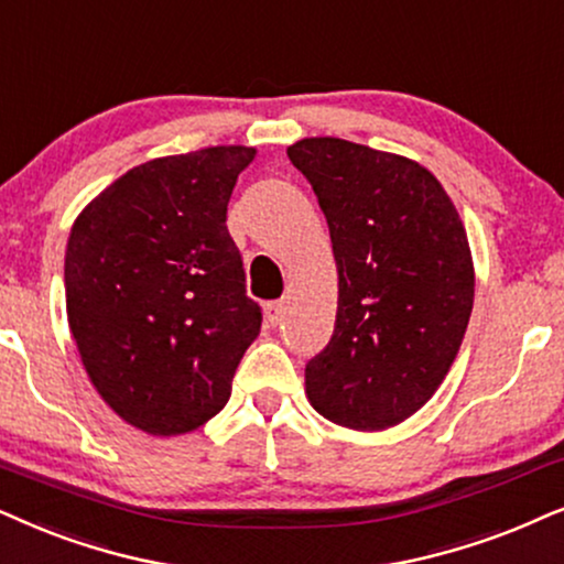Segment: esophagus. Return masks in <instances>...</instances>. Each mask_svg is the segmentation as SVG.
<instances>
[{"label":"esophagus","mask_w":564,"mask_h":564,"mask_svg":"<svg viewBox=\"0 0 564 564\" xmlns=\"http://www.w3.org/2000/svg\"><path fill=\"white\" fill-rule=\"evenodd\" d=\"M282 313H284V305L280 303V300H272V303L264 305V318L269 326H276L282 321Z\"/></svg>","instance_id":"obj_1"}]
</instances>
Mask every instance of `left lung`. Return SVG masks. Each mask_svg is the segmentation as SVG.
<instances>
[{"label":"left lung","instance_id":"8db88e82","mask_svg":"<svg viewBox=\"0 0 564 564\" xmlns=\"http://www.w3.org/2000/svg\"><path fill=\"white\" fill-rule=\"evenodd\" d=\"M332 236L339 300L332 341L305 365L313 409L389 430L441 389L474 305L469 238L427 167L336 137L290 144Z\"/></svg>","mask_w":564,"mask_h":564}]
</instances>
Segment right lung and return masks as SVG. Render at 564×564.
I'll list each match as a JSON object with an SVG mask.
<instances>
[{"instance_id":"1","label":"right lung","mask_w":564,"mask_h":564,"mask_svg":"<svg viewBox=\"0 0 564 564\" xmlns=\"http://www.w3.org/2000/svg\"><path fill=\"white\" fill-rule=\"evenodd\" d=\"M253 148L155 158L104 188L72 225L67 318L95 391L148 435L202 427L228 404L261 332L228 225Z\"/></svg>"}]
</instances>
